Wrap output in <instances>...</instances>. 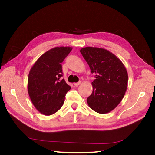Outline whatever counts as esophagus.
<instances>
[{"mask_svg":"<svg viewBox=\"0 0 155 155\" xmlns=\"http://www.w3.org/2000/svg\"><path fill=\"white\" fill-rule=\"evenodd\" d=\"M81 83V81H78V83H74V86H78V85H79Z\"/></svg>","mask_w":155,"mask_h":155,"instance_id":"1","label":"esophagus"}]
</instances>
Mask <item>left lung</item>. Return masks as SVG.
I'll return each instance as SVG.
<instances>
[{"label":"left lung","instance_id":"8db88e82","mask_svg":"<svg viewBox=\"0 0 155 155\" xmlns=\"http://www.w3.org/2000/svg\"><path fill=\"white\" fill-rule=\"evenodd\" d=\"M96 78L93 91L88 97L89 107L98 114L111 111L124 97L128 74L124 64L111 52L103 48L85 47L80 50Z\"/></svg>","mask_w":155,"mask_h":155}]
</instances>
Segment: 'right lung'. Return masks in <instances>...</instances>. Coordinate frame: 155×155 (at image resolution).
<instances>
[{
  "mask_svg": "<svg viewBox=\"0 0 155 155\" xmlns=\"http://www.w3.org/2000/svg\"><path fill=\"white\" fill-rule=\"evenodd\" d=\"M72 48L55 47L43 54L28 74V92L33 105L41 114L50 115L61 109L71 87L63 77L61 63Z\"/></svg>",
  "mask_w": 155,
  "mask_h": 155,
  "instance_id": "obj_1",
  "label": "right lung"
}]
</instances>
